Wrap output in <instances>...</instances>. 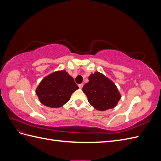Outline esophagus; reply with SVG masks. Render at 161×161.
<instances>
[{"label":"esophagus","mask_w":161,"mask_h":161,"mask_svg":"<svg viewBox=\"0 0 161 161\" xmlns=\"http://www.w3.org/2000/svg\"><path fill=\"white\" fill-rule=\"evenodd\" d=\"M83 85H84V84L83 83H81V84H79V88L81 89L82 88V86H83Z\"/></svg>","instance_id":"1"}]
</instances>
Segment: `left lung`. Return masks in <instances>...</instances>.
I'll return each mask as SVG.
<instances>
[{
    "label": "left lung",
    "instance_id": "1",
    "mask_svg": "<svg viewBox=\"0 0 161 161\" xmlns=\"http://www.w3.org/2000/svg\"><path fill=\"white\" fill-rule=\"evenodd\" d=\"M89 103L95 109L103 111L118 104L121 95L114 82L99 72L89 76V82L82 87Z\"/></svg>",
    "mask_w": 161,
    "mask_h": 161
}]
</instances>
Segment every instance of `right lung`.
<instances>
[{
	"mask_svg": "<svg viewBox=\"0 0 161 161\" xmlns=\"http://www.w3.org/2000/svg\"><path fill=\"white\" fill-rule=\"evenodd\" d=\"M79 89L73 78L66 70H58L43 78L36 90L41 103L58 108L66 104L71 95Z\"/></svg>",
	"mask_w": 161,
	"mask_h": 161,
	"instance_id": "obj_1",
	"label": "right lung"
}]
</instances>
